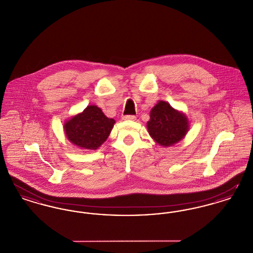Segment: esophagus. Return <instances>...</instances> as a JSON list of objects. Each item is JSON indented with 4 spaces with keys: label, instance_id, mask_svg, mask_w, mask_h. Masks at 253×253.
<instances>
[{
    "label": "esophagus",
    "instance_id": "esophagus-1",
    "mask_svg": "<svg viewBox=\"0 0 253 253\" xmlns=\"http://www.w3.org/2000/svg\"><path fill=\"white\" fill-rule=\"evenodd\" d=\"M136 117L133 116V115H125L122 117V120L124 121H135Z\"/></svg>",
    "mask_w": 253,
    "mask_h": 253
}]
</instances>
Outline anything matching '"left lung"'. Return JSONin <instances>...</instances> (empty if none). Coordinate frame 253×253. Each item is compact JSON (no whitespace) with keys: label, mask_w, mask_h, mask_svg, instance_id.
<instances>
[{"label":"left lung","mask_w":253,"mask_h":253,"mask_svg":"<svg viewBox=\"0 0 253 253\" xmlns=\"http://www.w3.org/2000/svg\"><path fill=\"white\" fill-rule=\"evenodd\" d=\"M147 122L150 135L161 146L177 143L189 130V122L184 114L174 110L168 102L159 101L151 111Z\"/></svg>","instance_id":"left-lung-1"}]
</instances>
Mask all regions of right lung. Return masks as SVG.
<instances>
[{
    "mask_svg": "<svg viewBox=\"0 0 253 253\" xmlns=\"http://www.w3.org/2000/svg\"><path fill=\"white\" fill-rule=\"evenodd\" d=\"M114 124L115 120L107 118L101 109L90 105L82 114L66 121L64 131L73 144L87 150H96L107 139Z\"/></svg>",
    "mask_w": 253,
    "mask_h": 253,
    "instance_id": "add662e5",
    "label": "right lung"
}]
</instances>
